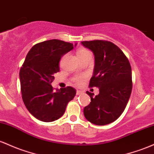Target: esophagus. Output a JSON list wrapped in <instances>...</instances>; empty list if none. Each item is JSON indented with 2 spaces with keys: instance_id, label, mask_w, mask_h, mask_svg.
I'll return each instance as SVG.
<instances>
[{
  "instance_id": "obj_1",
  "label": "esophagus",
  "mask_w": 154,
  "mask_h": 154,
  "mask_svg": "<svg viewBox=\"0 0 154 154\" xmlns=\"http://www.w3.org/2000/svg\"><path fill=\"white\" fill-rule=\"evenodd\" d=\"M83 94V91H79V90H77L76 91V94L77 95H80V94Z\"/></svg>"
}]
</instances>
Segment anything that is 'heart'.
<instances>
[{"label":"heart","mask_w":154,"mask_h":154,"mask_svg":"<svg viewBox=\"0 0 154 154\" xmlns=\"http://www.w3.org/2000/svg\"><path fill=\"white\" fill-rule=\"evenodd\" d=\"M88 53H90L89 51H88V50L82 49V50H80V51H79V53H78V56H79V55H82V54H88ZM83 79H84L83 77H78L75 79V82H76V84H82Z\"/></svg>","instance_id":"1"}]
</instances>
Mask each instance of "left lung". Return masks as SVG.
I'll return each instance as SVG.
<instances>
[{"mask_svg": "<svg viewBox=\"0 0 154 154\" xmlns=\"http://www.w3.org/2000/svg\"><path fill=\"white\" fill-rule=\"evenodd\" d=\"M94 55V68L89 86L99 89L95 97L89 91L90 104L84 109L85 118L96 125L115 122L123 113L132 89V68L127 57L110 41H82Z\"/></svg>", "mask_w": 154, "mask_h": 154, "instance_id": "1", "label": "left lung"}]
</instances>
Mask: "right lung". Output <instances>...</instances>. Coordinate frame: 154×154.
Listing matches in <instances>:
<instances>
[{"instance_id":"add662e5","label":"right lung","mask_w":154,"mask_h":154,"mask_svg":"<svg viewBox=\"0 0 154 154\" xmlns=\"http://www.w3.org/2000/svg\"><path fill=\"white\" fill-rule=\"evenodd\" d=\"M76 45L49 40L35 44L26 56L20 71L22 100L28 111L41 122L60 119L75 95L76 91L71 86L54 91L51 83L60 70V59Z\"/></svg>"}]
</instances>
